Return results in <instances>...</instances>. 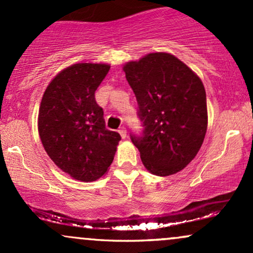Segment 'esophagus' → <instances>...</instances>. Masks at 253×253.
<instances>
[{"label":"esophagus","mask_w":253,"mask_h":253,"mask_svg":"<svg viewBox=\"0 0 253 253\" xmlns=\"http://www.w3.org/2000/svg\"><path fill=\"white\" fill-rule=\"evenodd\" d=\"M119 133H120L121 138H123V139H125L127 136V130H126V128H125V127H120V128H119Z\"/></svg>","instance_id":"1"}]
</instances>
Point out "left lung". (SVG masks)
I'll list each match as a JSON object with an SVG mask.
<instances>
[{
	"label": "left lung",
	"instance_id": "1",
	"mask_svg": "<svg viewBox=\"0 0 253 253\" xmlns=\"http://www.w3.org/2000/svg\"><path fill=\"white\" fill-rule=\"evenodd\" d=\"M138 102L141 134H130L144 167L157 176L184 169L205 140L208 115L200 77L178 58L150 53L124 65Z\"/></svg>",
	"mask_w": 253,
	"mask_h": 253
}]
</instances>
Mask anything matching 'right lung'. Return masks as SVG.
Segmentation results:
<instances>
[{"label":"right lung","mask_w":253,"mask_h":253,"mask_svg":"<svg viewBox=\"0 0 253 253\" xmlns=\"http://www.w3.org/2000/svg\"><path fill=\"white\" fill-rule=\"evenodd\" d=\"M107 64L78 63L60 71L46 88L38 118L43 149L53 163L78 181L100 178L112 164L121 136L106 128L95 91Z\"/></svg>","instance_id":"obj_1"}]
</instances>
